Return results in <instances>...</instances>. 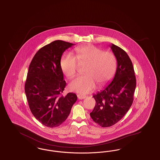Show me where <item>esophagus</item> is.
I'll return each mask as SVG.
<instances>
[{
    "instance_id": "34e87169",
    "label": "esophagus",
    "mask_w": 160,
    "mask_h": 160,
    "mask_svg": "<svg viewBox=\"0 0 160 160\" xmlns=\"http://www.w3.org/2000/svg\"><path fill=\"white\" fill-rule=\"evenodd\" d=\"M77 97L79 99H84L86 98V96H84L83 95H82V94H78L77 95Z\"/></svg>"
}]
</instances>
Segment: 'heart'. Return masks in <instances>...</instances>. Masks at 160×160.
<instances>
[{"instance_id": "obj_1", "label": "heart", "mask_w": 160, "mask_h": 160, "mask_svg": "<svg viewBox=\"0 0 160 160\" xmlns=\"http://www.w3.org/2000/svg\"><path fill=\"white\" fill-rule=\"evenodd\" d=\"M75 56L63 54L61 59V67L63 74L69 78L76 75L78 63L86 64L83 76L78 77L69 84L72 91L86 94L96 88L97 83L102 86L108 83L113 76L116 68V59L114 54L109 51H102L93 45L76 47Z\"/></svg>"}]
</instances>
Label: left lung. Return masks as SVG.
<instances>
[{
  "instance_id": "8db88e82",
  "label": "left lung",
  "mask_w": 160,
  "mask_h": 160,
  "mask_svg": "<svg viewBox=\"0 0 160 160\" xmlns=\"http://www.w3.org/2000/svg\"><path fill=\"white\" fill-rule=\"evenodd\" d=\"M110 48L117 60V68L110 84L93 95L96 104L90 113L93 121L102 127L119 121L133 102L136 79L132 62L127 53L112 44Z\"/></svg>"
}]
</instances>
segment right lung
<instances>
[{
  "label": "right lung",
  "instance_id": "obj_1",
  "mask_svg": "<svg viewBox=\"0 0 160 160\" xmlns=\"http://www.w3.org/2000/svg\"><path fill=\"white\" fill-rule=\"evenodd\" d=\"M74 44L56 40L40 48L31 61L25 93L31 112L46 127L59 126L68 118L77 97L62 95L66 86L61 67L63 53Z\"/></svg>",
  "mask_w": 160,
  "mask_h": 160
}]
</instances>
